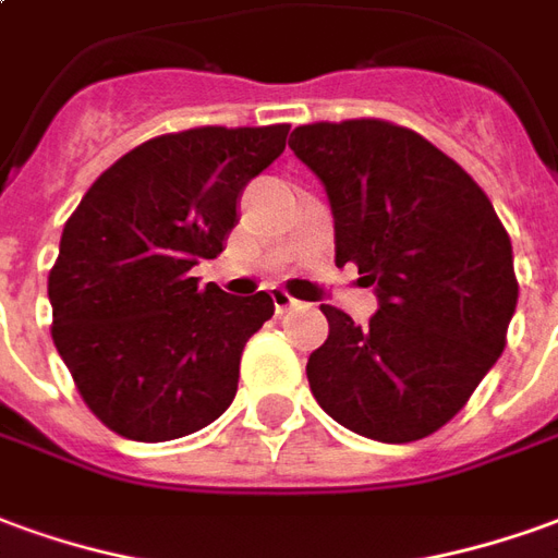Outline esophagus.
I'll list each match as a JSON object with an SVG mask.
<instances>
[{"label":"esophagus","mask_w":558,"mask_h":558,"mask_svg":"<svg viewBox=\"0 0 558 558\" xmlns=\"http://www.w3.org/2000/svg\"><path fill=\"white\" fill-rule=\"evenodd\" d=\"M271 302H275V311H278V314H283V311H290V307L299 305V302L292 299L290 292L280 290V287H275V290H271Z\"/></svg>","instance_id":"1"}]
</instances>
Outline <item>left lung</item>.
Returning a JSON list of instances; mask_svg holds the SVG:
<instances>
[{"label":"left lung","instance_id":"obj_1","mask_svg":"<svg viewBox=\"0 0 558 558\" xmlns=\"http://www.w3.org/2000/svg\"><path fill=\"white\" fill-rule=\"evenodd\" d=\"M290 147L326 190L335 263L374 283L365 326L319 305L307 360L319 408L356 435L420 441L453 420L505 350L513 253L493 202L423 135L384 120L311 123Z\"/></svg>","mask_w":558,"mask_h":558}]
</instances>
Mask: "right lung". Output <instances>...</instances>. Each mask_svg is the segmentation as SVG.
Returning a JSON list of instances; mask_svg holds the SVG:
<instances>
[{
    "label": "right lung",
    "instance_id": "1",
    "mask_svg": "<svg viewBox=\"0 0 558 558\" xmlns=\"http://www.w3.org/2000/svg\"><path fill=\"white\" fill-rule=\"evenodd\" d=\"M278 126L159 135L89 186L50 268L53 344L105 426L157 444L214 423L235 399L241 350L268 292L198 287L193 266L223 253L244 186L287 147Z\"/></svg>",
    "mask_w": 558,
    "mask_h": 558
}]
</instances>
